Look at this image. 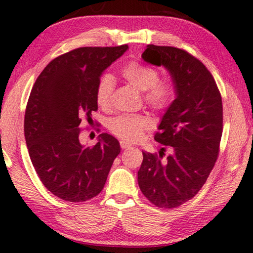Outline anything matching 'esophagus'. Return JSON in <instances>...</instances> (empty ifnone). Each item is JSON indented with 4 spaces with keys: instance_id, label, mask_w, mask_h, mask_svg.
Returning a JSON list of instances; mask_svg holds the SVG:
<instances>
[{
    "instance_id": "obj_1",
    "label": "esophagus",
    "mask_w": 253,
    "mask_h": 253,
    "mask_svg": "<svg viewBox=\"0 0 253 253\" xmlns=\"http://www.w3.org/2000/svg\"><path fill=\"white\" fill-rule=\"evenodd\" d=\"M130 146H131V144L125 142V140H121V147H122L123 149H125V148H129Z\"/></svg>"
}]
</instances>
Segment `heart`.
Returning a JSON list of instances; mask_svg holds the SVG:
<instances>
[{
    "label": "heart",
    "instance_id": "1",
    "mask_svg": "<svg viewBox=\"0 0 253 253\" xmlns=\"http://www.w3.org/2000/svg\"><path fill=\"white\" fill-rule=\"evenodd\" d=\"M122 75L128 83L144 91V100L156 110H164L175 99V87L169 79H158L156 68L130 61L123 67ZM115 87V79L110 74L100 77L96 87V101L100 107L109 106ZM153 126L152 119L144 115L121 114L107 122L108 129L119 138L135 142L143 137L144 131Z\"/></svg>",
    "mask_w": 253,
    "mask_h": 253
}]
</instances>
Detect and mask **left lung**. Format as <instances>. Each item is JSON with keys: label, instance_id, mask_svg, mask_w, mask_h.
Returning a JSON list of instances; mask_svg holds the SVG:
<instances>
[{"label": "left lung", "instance_id": "1", "mask_svg": "<svg viewBox=\"0 0 253 253\" xmlns=\"http://www.w3.org/2000/svg\"><path fill=\"white\" fill-rule=\"evenodd\" d=\"M142 58L169 71L176 98L154 136L173 153L163 161V152L160 156L143 152L138 185L157 208L174 209L198 194L217 160L223 129L222 98L211 72L187 51L148 44Z\"/></svg>", "mask_w": 253, "mask_h": 253}]
</instances>
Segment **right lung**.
I'll return each mask as SVG.
<instances>
[{"label": "right lung", "mask_w": 253, "mask_h": 253, "mask_svg": "<svg viewBox=\"0 0 253 253\" xmlns=\"http://www.w3.org/2000/svg\"><path fill=\"white\" fill-rule=\"evenodd\" d=\"M127 44L84 46L53 59L38 77L24 116V136L38 176L53 195L84 202L105 186L118 140L107 132L85 147L79 142L81 118L98 109L96 87L105 69Z\"/></svg>", "instance_id": "1"}]
</instances>
